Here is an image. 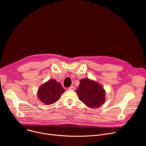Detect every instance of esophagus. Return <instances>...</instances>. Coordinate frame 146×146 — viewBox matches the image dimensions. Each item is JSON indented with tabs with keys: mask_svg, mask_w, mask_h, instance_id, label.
<instances>
[{
	"mask_svg": "<svg viewBox=\"0 0 146 146\" xmlns=\"http://www.w3.org/2000/svg\"><path fill=\"white\" fill-rule=\"evenodd\" d=\"M68 90H75V87L74 86H71V87H70L68 88Z\"/></svg>",
	"mask_w": 146,
	"mask_h": 146,
	"instance_id": "obj_1",
	"label": "esophagus"
}]
</instances>
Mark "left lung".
<instances>
[{
	"label": "left lung",
	"mask_w": 146,
	"mask_h": 146,
	"mask_svg": "<svg viewBox=\"0 0 146 146\" xmlns=\"http://www.w3.org/2000/svg\"><path fill=\"white\" fill-rule=\"evenodd\" d=\"M76 93L78 99L89 108H99L105 102V90L97 82L87 78L80 80Z\"/></svg>",
	"instance_id": "left-lung-1"
}]
</instances>
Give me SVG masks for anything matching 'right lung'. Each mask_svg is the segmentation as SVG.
I'll return each mask as SVG.
<instances>
[{"label":"right lung","mask_w":146,"mask_h":146,"mask_svg":"<svg viewBox=\"0 0 146 146\" xmlns=\"http://www.w3.org/2000/svg\"><path fill=\"white\" fill-rule=\"evenodd\" d=\"M65 91L59 82L55 80H50L38 90L37 97L46 105H51L59 99Z\"/></svg>","instance_id":"right-lung-1"}]
</instances>
